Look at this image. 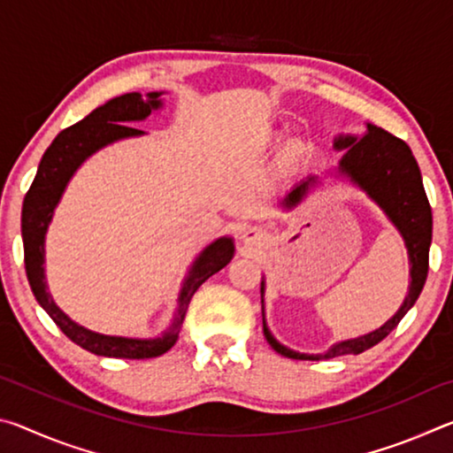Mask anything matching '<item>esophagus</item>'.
<instances>
[{
	"instance_id": "obj_1",
	"label": "esophagus",
	"mask_w": 453,
	"mask_h": 453,
	"mask_svg": "<svg viewBox=\"0 0 453 453\" xmlns=\"http://www.w3.org/2000/svg\"><path fill=\"white\" fill-rule=\"evenodd\" d=\"M243 242L245 243H259L264 240V232L262 227H256V226H250L248 229H243Z\"/></svg>"
}]
</instances>
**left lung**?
Segmentation results:
<instances>
[{"instance_id": "8db88e82", "label": "left lung", "mask_w": 453, "mask_h": 453, "mask_svg": "<svg viewBox=\"0 0 453 453\" xmlns=\"http://www.w3.org/2000/svg\"><path fill=\"white\" fill-rule=\"evenodd\" d=\"M335 150H348L346 156L340 162V172L346 173L351 181H356L359 188L367 191L373 202H378L380 208L388 213V218L394 221L395 227L403 235L408 245L410 264H411V283L408 297L395 316L386 321L375 332L348 340L326 351L321 356H305L283 348L281 343L273 340L270 329L264 324L265 340L278 354L291 359H329L348 354H362V351L373 348L383 337H388L392 329L397 327L402 318L410 311V308L424 289V283L429 270V243H432V208H429L424 183L418 162L411 156L410 145L400 137L392 135L386 129L367 126V134L362 140H356L351 135H342L335 140ZM313 178L302 181L289 191L283 199L286 208H294L300 203L303 196L308 194ZM264 291V283H262Z\"/></svg>"}]
</instances>
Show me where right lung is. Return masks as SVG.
Segmentation results:
<instances>
[{
  "instance_id": "add662e5",
  "label": "right lung",
  "mask_w": 453,
  "mask_h": 453,
  "mask_svg": "<svg viewBox=\"0 0 453 453\" xmlns=\"http://www.w3.org/2000/svg\"><path fill=\"white\" fill-rule=\"evenodd\" d=\"M159 105H162V102H159L157 91L148 94V99H142L140 94H126L97 107V110L91 111L88 118H83L78 124L65 127L51 142L50 148L45 150L40 167H37L35 180L32 188L27 189L24 199V210H21L24 262L35 300L40 302L42 308L56 321V326L73 343H78L80 348L88 349L96 356L148 359L165 354L178 342L188 305L197 288L205 280L211 278L213 273H218L221 267H226L234 257V242L229 237H221V240L213 242L210 248H205L203 254L196 259L194 267L189 270L186 283H183L180 294V308L178 313H175L172 327L162 337H156V340H129V337L89 332V329L78 326L75 321L67 318L53 303L51 296L48 294L43 275V240L53 216V210H56L59 197L64 194L67 181H70L73 172L78 170L83 159L99 148L121 140V137L143 134L142 129H135L127 124L129 121L148 118L151 110H157Z\"/></svg>"
}]
</instances>
